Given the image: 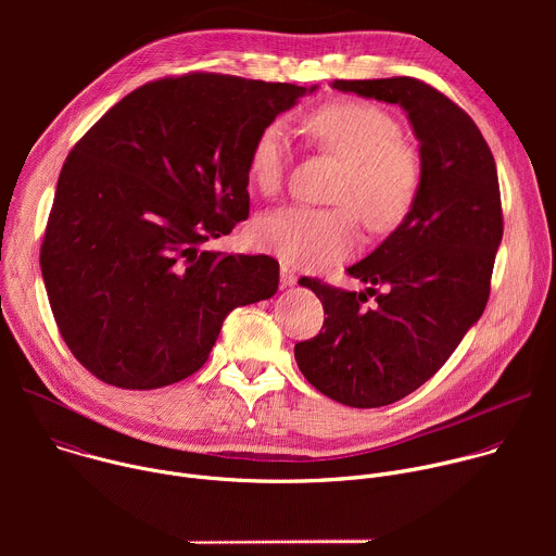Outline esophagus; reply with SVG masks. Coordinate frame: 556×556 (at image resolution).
I'll use <instances>...</instances> for the list:
<instances>
[{"instance_id":"obj_1","label":"esophagus","mask_w":556,"mask_h":556,"mask_svg":"<svg viewBox=\"0 0 556 556\" xmlns=\"http://www.w3.org/2000/svg\"><path fill=\"white\" fill-rule=\"evenodd\" d=\"M294 283H296V273L290 266H281V286L288 288V286H294Z\"/></svg>"}]
</instances>
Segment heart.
I'll use <instances>...</instances> for the list:
<instances>
[{
  "label": "heart",
  "instance_id": "b5f03b06",
  "mask_svg": "<svg viewBox=\"0 0 556 556\" xmlns=\"http://www.w3.org/2000/svg\"><path fill=\"white\" fill-rule=\"evenodd\" d=\"M309 140L341 157L343 172L332 191L334 208L286 206L255 224L260 249L296 268H319L348 257L358 244V224L374 232L399 226L412 211L422 163L418 151L401 136L391 112L369 101H334L305 116ZM290 161L288 131L268 123L255 136L247 172L253 187L266 195L281 189Z\"/></svg>",
  "mask_w": 556,
  "mask_h": 556
}]
</instances>
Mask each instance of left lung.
I'll return each instance as SVG.
<instances>
[{
  "mask_svg": "<svg viewBox=\"0 0 556 556\" xmlns=\"http://www.w3.org/2000/svg\"><path fill=\"white\" fill-rule=\"evenodd\" d=\"M332 88L401 105L420 140L418 198L387 240L348 275L384 288L350 292L301 277L328 314L321 332L294 345L312 387L374 409L425 384L480 319L504 235L495 157L472 118L420 78L337 81ZM376 295L365 306L366 294Z\"/></svg>",
  "mask_w": 556,
  "mask_h": 556,
  "instance_id": "left-lung-1",
  "label": "left lung"
}]
</instances>
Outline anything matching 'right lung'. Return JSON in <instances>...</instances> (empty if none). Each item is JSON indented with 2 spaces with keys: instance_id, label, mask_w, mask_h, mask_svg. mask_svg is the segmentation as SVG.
<instances>
[{
  "instance_id": "1",
  "label": "right lung",
  "mask_w": 556,
  "mask_h": 556,
  "mask_svg": "<svg viewBox=\"0 0 556 556\" xmlns=\"http://www.w3.org/2000/svg\"><path fill=\"white\" fill-rule=\"evenodd\" d=\"M316 86L189 72L127 94L74 144L41 244L56 328L99 380L195 374L230 309L270 299L279 264L202 244L249 217V151Z\"/></svg>"
}]
</instances>
